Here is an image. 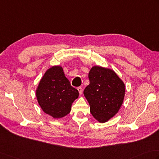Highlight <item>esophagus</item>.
<instances>
[{
    "label": "esophagus",
    "instance_id": "obj_1",
    "mask_svg": "<svg viewBox=\"0 0 159 159\" xmlns=\"http://www.w3.org/2000/svg\"><path fill=\"white\" fill-rule=\"evenodd\" d=\"M77 89H78V91L79 92V94H80V95H81V94H82V93H83V89H82L81 87H79V88H77Z\"/></svg>",
    "mask_w": 159,
    "mask_h": 159
}]
</instances>
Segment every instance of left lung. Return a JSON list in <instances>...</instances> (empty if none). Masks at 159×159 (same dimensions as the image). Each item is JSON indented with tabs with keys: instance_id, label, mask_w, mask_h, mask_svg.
Wrapping results in <instances>:
<instances>
[{
	"instance_id": "1",
	"label": "left lung",
	"mask_w": 159,
	"mask_h": 159,
	"mask_svg": "<svg viewBox=\"0 0 159 159\" xmlns=\"http://www.w3.org/2000/svg\"><path fill=\"white\" fill-rule=\"evenodd\" d=\"M89 84L83 94L90 112L100 123H105L119 111L125 96V84L114 71L94 66L89 72Z\"/></svg>"
}]
</instances>
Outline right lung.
Returning <instances> with one entry per match:
<instances>
[{
    "mask_svg": "<svg viewBox=\"0 0 159 159\" xmlns=\"http://www.w3.org/2000/svg\"><path fill=\"white\" fill-rule=\"evenodd\" d=\"M36 94L43 111L54 119L69 114L71 104L79 95V91L71 86L61 66H53L46 71Z\"/></svg>",
    "mask_w": 159,
    "mask_h": 159,
    "instance_id": "1",
    "label": "right lung"
}]
</instances>
